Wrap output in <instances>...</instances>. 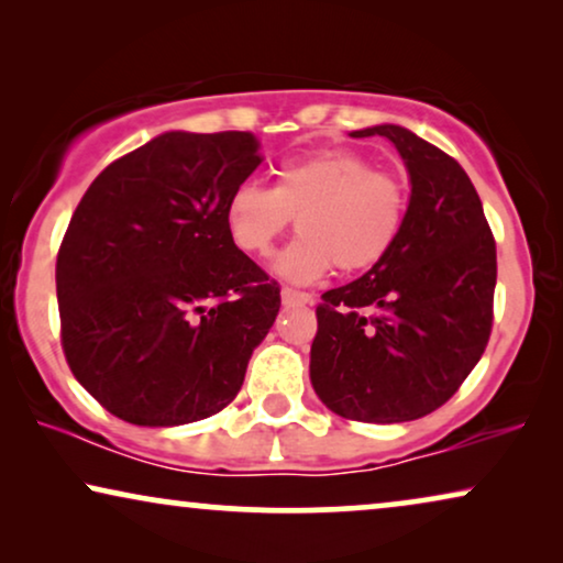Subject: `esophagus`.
I'll list each match as a JSON object with an SVG mask.
<instances>
[{"mask_svg":"<svg viewBox=\"0 0 563 563\" xmlns=\"http://www.w3.org/2000/svg\"><path fill=\"white\" fill-rule=\"evenodd\" d=\"M312 295L310 291H299V289H291V287H284L282 289V302L287 307H295V305H312Z\"/></svg>","mask_w":563,"mask_h":563,"instance_id":"34e87169","label":"esophagus"}]
</instances>
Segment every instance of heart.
Segmentation results:
<instances>
[{
    "label": "heart",
    "instance_id": "1",
    "mask_svg": "<svg viewBox=\"0 0 563 563\" xmlns=\"http://www.w3.org/2000/svg\"><path fill=\"white\" fill-rule=\"evenodd\" d=\"M291 218L299 235L274 268L310 284L330 272H366L389 256L405 228L407 187L353 151H320L274 172L272 189L243 181L228 195L225 228L238 249L266 256Z\"/></svg>",
    "mask_w": 563,
    "mask_h": 563
}]
</instances>
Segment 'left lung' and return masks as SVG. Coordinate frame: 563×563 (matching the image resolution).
I'll return each instance as SVG.
<instances>
[{"instance_id":"1","label":"left lung","mask_w":563,"mask_h":563,"mask_svg":"<svg viewBox=\"0 0 563 563\" xmlns=\"http://www.w3.org/2000/svg\"><path fill=\"white\" fill-rule=\"evenodd\" d=\"M397 145L412 195L395 249L318 305L312 387L328 410L407 422L456 395L487 349L497 245L456 158L399 125L356 130Z\"/></svg>"}]
</instances>
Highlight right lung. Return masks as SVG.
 Listing matches in <instances>:
<instances>
[{"mask_svg":"<svg viewBox=\"0 0 563 563\" xmlns=\"http://www.w3.org/2000/svg\"><path fill=\"white\" fill-rule=\"evenodd\" d=\"M264 161L253 133H164L91 181L60 241V345L114 418L168 428L220 412L274 325L279 284L225 228Z\"/></svg>","mask_w":563,"mask_h":563,"instance_id":"right-lung-1","label":"right lung"}]
</instances>
